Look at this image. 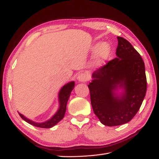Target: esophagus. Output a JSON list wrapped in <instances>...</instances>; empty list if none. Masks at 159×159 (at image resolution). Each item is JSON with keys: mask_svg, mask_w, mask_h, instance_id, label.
<instances>
[{"mask_svg": "<svg viewBox=\"0 0 159 159\" xmlns=\"http://www.w3.org/2000/svg\"><path fill=\"white\" fill-rule=\"evenodd\" d=\"M77 80H79V82H81V83L86 82L87 80V76L85 74H83V73L80 74L77 76Z\"/></svg>", "mask_w": 159, "mask_h": 159, "instance_id": "obj_1", "label": "esophagus"}]
</instances>
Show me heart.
<instances>
[{
    "label": "heart",
    "mask_w": 159,
    "mask_h": 159,
    "mask_svg": "<svg viewBox=\"0 0 159 159\" xmlns=\"http://www.w3.org/2000/svg\"><path fill=\"white\" fill-rule=\"evenodd\" d=\"M93 51L96 52L95 62L96 65L100 66L104 62L111 52V46L107 42H103L100 44H96L93 46Z\"/></svg>",
    "instance_id": "heart-1"
}]
</instances>
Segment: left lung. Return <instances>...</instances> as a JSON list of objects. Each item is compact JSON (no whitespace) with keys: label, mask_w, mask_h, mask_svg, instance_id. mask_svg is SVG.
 I'll use <instances>...</instances> for the list:
<instances>
[{"label":"left lung","mask_w":159,"mask_h":159,"mask_svg":"<svg viewBox=\"0 0 159 159\" xmlns=\"http://www.w3.org/2000/svg\"><path fill=\"white\" fill-rule=\"evenodd\" d=\"M117 57L92 74L88 87L93 112L108 126L130 121L146 96L147 80L144 62L126 39L117 37ZM121 89L123 92H117Z\"/></svg>","instance_id":"obj_1"}]
</instances>
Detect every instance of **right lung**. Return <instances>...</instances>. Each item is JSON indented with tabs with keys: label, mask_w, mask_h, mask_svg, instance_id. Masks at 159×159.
<instances>
[{
	"label": "right lung",
	"mask_w": 159,
	"mask_h": 159,
	"mask_svg": "<svg viewBox=\"0 0 159 159\" xmlns=\"http://www.w3.org/2000/svg\"><path fill=\"white\" fill-rule=\"evenodd\" d=\"M74 81L70 82L67 83L66 85L63 86L61 89H60L59 92V107L58 111H57V113L54 115V116L50 118V120H47L43 122H35L31 120L28 119L26 117H25L21 113H19L20 116L21 117L22 119L25 120L26 122L33 125V126L39 127V128H50L53 127L55 125H56L59 121L61 120L64 116H65V113L66 111V106L67 102L68 101L69 97L70 96V93L72 92L74 87Z\"/></svg>",
	"instance_id": "right-lung-1"
}]
</instances>
